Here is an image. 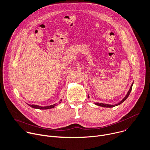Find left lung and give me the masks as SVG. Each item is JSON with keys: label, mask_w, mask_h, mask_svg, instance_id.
Here are the masks:
<instances>
[{"label": "left lung", "mask_w": 150, "mask_h": 150, "mask_svg": "<svg viewBox=\"0 0 150 150\" xmlns=\"http://www.w3.org/2000/svg\"><path fill=\"white\" fill-rule=\"evenodd\" d=\"M132 85H133V83L131 84V87H130V88H129V91H128V93L127 94V95H126V96L120 102H119V103H117V104H116L115 105H108V104H105V103H95V105H98V106H102V107H105V108H112V107H114V106H117V105H120V104H121L122 103H123L127 98H128V97L129 96V94H130V93H131V90H132Z\"/></svg>", "instance_id": "1"}]
</instances>
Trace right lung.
Returning <instances> with one entry per match:
<instances>
[{
	"label": "right lung",
	"instance_id": "obj_1",
	"mask_svg": "<svg viewBox=\"0 0 150 150\" xmlns=\"http://www.w3.org/2000/svg\"><path fill=\"white\" fill-rule=\"evenodd\" d=\"M59 103H61V102H59ZM29 106H30L33 108H36V109H51V108H54V106H55V104L52 105L50 106H40L35 105H29Z\"/></svg>",
	"mask_w": 150,
	"mask_h": 150
}]
</instances>
